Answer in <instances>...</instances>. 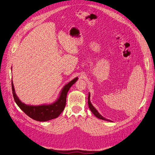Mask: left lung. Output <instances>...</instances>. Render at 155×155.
<instances>
[{"mask_svg": "<svg viewBox=\"0 0 155 155\" xmlns=\"http://www.w3.org/2000/svg\"><path fill=\"white\" fill-rule=\"evenodd\" d=\"M90 95H91L90 93H88V104L89 109H91V112L94 114V116L96 117V118H99V119H101V120H105V121H112L110 120H108V119L104 118V116H102L99 113V112H98V111L96 109V108H95L94 107V106L92 105V104H91V100H90V97H91Z\"/></svg>", "mask_w": 155, "mask_h": 155, "instance_id": "1", "label": "left lung"}]
</instances>
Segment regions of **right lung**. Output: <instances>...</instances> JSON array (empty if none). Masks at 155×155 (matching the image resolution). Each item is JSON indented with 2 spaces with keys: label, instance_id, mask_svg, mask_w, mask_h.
<instances>
[{
  "label": "right lung",
  "instance_id": "right-lung-1",
  "mask_svg": "<svg viewBox=\"0 0 155 155\" xmlns=\"http://www.w3.org/2000/svg\"><path fill=\"white\" fill-rule=\"evenodd\" d=\"M78 79V78H74L63 87L61 91L59 97L55 102L50 104H44L40 105H30L22 103L15 94L13 81L12 80V92L14 100H15L18 107L26 115L30 117L33 120L39 121H46L56 118L64 110L65 105H66L68 91L72 85L77 81Z\"/></svg>",
  "mask_w": 155,
  "mask_h": 155
}]
</instances>
